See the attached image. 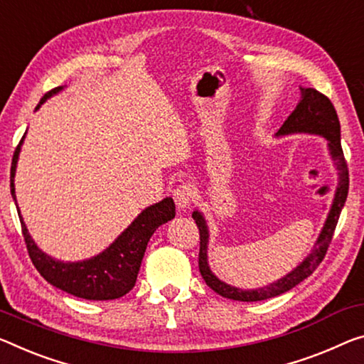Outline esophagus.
<instances>
[{
  "instance_id": "obj_1",
  "label": "esophagus",
  "mask_w": 364,
  "mask_h": 364,
  "mask_svg": "<svg viewBox=\"0 0 364 364\" xmlns=\"http://www.w3.org/2000/svg\"><path fill=\"white\" fill-rule=\"evenodd\" d=\"M173 199H175V204L180 210H188L191 207L193 200V189L189 184H183V186L176 188L173 191Z\"/></svg>"
}]
</instances>
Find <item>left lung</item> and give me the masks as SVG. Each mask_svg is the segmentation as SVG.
I'll use <instances>...</instances> for the list:
<instances>
[{
    "label": "left lung",
    "mask_w": 364,
    "mask_h": 364,
    "mask_svg": "<svg viewBox=\"0 0 364 364\" xmlns=\"http://www.w3.org/2000/svg\"><path fill=\"white\" fill-rule=\"evenodd\" d=\"M301 99H299L296 108L293 109L290 117L282 124V128L275 132V137H284L290 134H316L324 137L327 141L328 155L333 160V165L337 168L338 183L336 188V194H333V200L331 205V210L327 213V218L324 222L319 236H317L313 251L299 262L291 272L282 277L277 282H272L267 287L252 288V290H243V288L233 287L225 284L223 280L212 272L209 265V256H207V250H209V227L203 215V212L196 209L193 212V218L199 228L200 236V250H199V270L205 284L209 285L213 291L222 295L223 298L235 299V301H262V299L279 296L282 293L291 290L293 287L301 284L304 279L314 272L317 265L324 259L327 247L331 245L333 230L337 227L340 212H342L345 200H347L348 194V168L347 161L343 157L342 142H340V121L337 117L336 108H333L332 102L322 95L321 92L311 87H301Z\"/></svg>",
    "instance_id": "1"
}]
</instances>
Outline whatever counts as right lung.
I'll return each instance as SVG.
<instances>
[{
	"instance_id": "obj_1",
	"label": "right lung",
	"mask_w": 364,
	"mask_h": 364,
	"mask_svg": "<svg viewBox=\"0 0 364 364\" xmlns=\"http://www.w3.org/2000/svg\"><path fill=\"white\" fill-rule=\"evenodd\" d=\"M63 89L65 87L61 85V87H56L50 90L48 94H45L36 109H38L42 103ZM24 139L26 134L22 136L19 146L14 152L13 164H11V196H13L16 207L17 200L14 176L21 146ZM17 213H19L21 218L22 235H24L28 256H31L40 275L48 284L77 298L92 299V301H108V299L124 296L136 285V279L137 274H139L149 240H151V236L160 225L175 218V203H173L171 198H165L157 204L146 207L107 250H103L100 255L94 257L77 262L60 261V259L51 257L40 250L36 241L32 240L31 233H28L19 207H17Z\"/></svg>"
}]
</instances>
